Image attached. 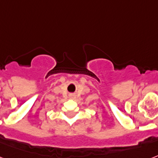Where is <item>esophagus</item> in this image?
Segmentation results:
<instances>
[{
    "label": "esophagus",
    "mask_w": 158,
    "mask_h": 158,
    "mask_svg": "<svg viewBox=\"0 0 158 158\" xmlns=\"http://www.w3.org/2000/svg\"><path fill=\"white\" fill-rule=\"evenodd\" d=\"M69 97L70 98H75V95H74V94H70L69 95Z\"/></svg>",
    "instance_id": "obj_1"
}]
</instances>
